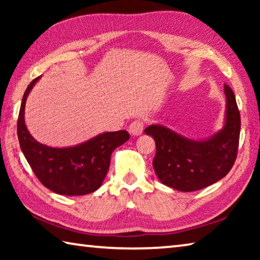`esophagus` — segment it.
I'll return each instance as SVG.
<instances>
[{
	"mask_svg": "<svg viewBox=\"0 0 260 260\" xmlns=\"http://www.w3.org/2000/svg\"><path fill=\"white\" fill-rule=\"evenodd\" d=\"M143 127H144V122L142 120H140V119H136V120L132 122L129 127H128L129 133L132 135H134V136H138L140 134H142Z\"/></svg>",
	"mask_w": 260,
	"mask_h": 260,
	"instance_id": "1",
	"label": "esophagus"
}]
</instances>
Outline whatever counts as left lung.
Here are the masks:
<instances>
[{
    "instance_id": "1",
    "label": "left lung",
    "mask_w": 260,
    "mask_h": 260,
    "mask_svg": "<svg viewBox=\"0 0 260 260\" xmlns=\"http://www.w3.org/2000/svg\"><path fill=\"white\" fill-rule=\"evenodd\" d=\"M226 122L208 140L195 141L165 126L151 125L144 133L156 142L152 165L158 179L180 191H195L226 177L236 160L241 117L235 95L225 85Z\"/></svg>"
}]
</instances>
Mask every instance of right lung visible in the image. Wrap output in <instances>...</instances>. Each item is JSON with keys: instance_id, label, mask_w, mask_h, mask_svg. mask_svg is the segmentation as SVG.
<instances>
[{"instance_id": "right-lung-1", "label": "right lung", "mask_w": 260, "mask_h": 260, "mask_svg": "<svg viewBox=\"0 0 260 260\" xmlns=\"http://www.w3.org/2000/svg\"><path fill=\"white\" fill-rule=\"evenodd\" d=\"M40 77L26 88L21 101L17 134L20 149L43 186L59 195L81 196L101 187L110 166L114 149L131 138L128 132H107L87 142L70 148H51L38 142L25 125V102Z\"/></svg>"}]
</instances>
